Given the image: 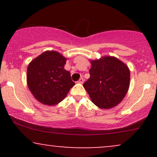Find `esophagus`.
Here are the masks:
<instances>
[{"instance_id": "obj_1", "label": "esophagus", "mask_w": 157, "mask_h": 157, "mask_svg": "<svg viewBox=\"0 0 157 157\" xmlns=\"http://www.w3.org/2000/svg\"><path fill=\"white\" fill-rule=\"evenodd\" d=\"M83 82H84V79L82 78V77H81V78H80V80L77 81V82H78V83H80V84L83 83Z\"/></svg>"}]
</instances>
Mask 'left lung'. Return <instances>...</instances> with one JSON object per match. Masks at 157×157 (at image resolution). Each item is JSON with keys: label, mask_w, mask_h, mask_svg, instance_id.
<instances>
[{"label": "left lung", "mask_w": 157, "mask_h": 157, "mask_svg": "<svg viewBox=\"0 0 157 157\" xmlns=\"http://www.w3.org/2000/svg\"><path fill=\"white\" fill-rule=\"evenodd\" d=\"M90 78L83 87L100 109H111L125 97L130 85V71L121 60L111 56L91 60Z\"/></svg>", "instance_id": "left-lung-1"}]
</instances>
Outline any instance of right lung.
<instances>
[{
	"mask_svg": "<svg viewBox=\"0 0 157 157\" xmlns=\"http://www.w3.org/2000/svg\"><path fill=\"white\" fill-rule=\"evenodd\" d=\"M66 58L55 51H46L31 61L27 68V84L33 96L47 105L58 104L75 86L65 70Z\"/></svg>",
	"mask_w": 157,
	"mask_h": 157,
	"instance_id": "right-lung-1",
	"label": "right lung"
}]
</instances>
